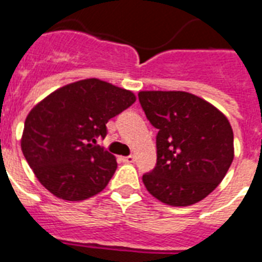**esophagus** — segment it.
Returning a JSON list of instances; mask_svg holds the SVG:
<instances>
[{"label":"esophagus","mask_w":262,"mask_h":262,"mask_svg":"<svg viewBox=\"0 0 262 262\" xmlns=\"http://www.w3.org/2000/svg\"><path fill=\"white\" fill-rule=\"evenodd\" d=\"M122 161H124V163H133V161H135V156H125V157H122Z\"/></svg>","instance_id":"1"}]
</instances>
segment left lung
<instances>
[{
  "instance_id": "1",
  "label": "left lung",
  "mask_w": 262,
  "mask_h": 262,
  "mask_svg": "<svg viewBox=\"0 0 262 262\" xmlns=\"http://www.w3.org/2000/svg\"><path fill=\"white\" fill-rule=\"evenodd\" d=\"M138 99L159 129L156 167L142 176L146 190L173 207L205 199L234 159V136L226 116L186 91H140Z\"/></svg>"
}]
</instances>
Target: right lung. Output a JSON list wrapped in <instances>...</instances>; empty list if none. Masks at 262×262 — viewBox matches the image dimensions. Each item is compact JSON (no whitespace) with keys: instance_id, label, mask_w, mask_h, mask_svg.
<instances>
[{"instance_id":"add662e5","label":"right lung","mask_w":262,"mask_h":262,"mask_svg":"<svg viewBox=\"0 0 262 262\" xmlns=\"http://www.w3.org/2000/svg\"><path fill=\"white\" fill-rule=\"evenodd\" d=\"M136 101L129 90L90 78L70 83L27 116L21 150L42 186L59 199L79 202L101 192L117 169L112 153L93 145L107 121Z\"/></svg>"}]
</instances>
